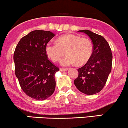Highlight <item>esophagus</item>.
<instances>
[{
  "label": "esophagus",
  "instance_id": "1",
  "mask_svg": "<svg viewBox=\"0 0 128 128\" xmlns=\"http://www.w3.org/2000/svg\"><path fill=\"white\" fill-rule=\"evenodd\" d=\"M68 70V68H60V71H67Z\"/></svg>",
  "mask_w": 128,
  "mask_h": 128
}]
</instances>
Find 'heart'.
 <instances>
[{
	"instance_id": "1",
	"label": "heart",
	"mask_w": 128,
	"mask_h": 128,
	"mask_svg": "<svg viewBox=\"0 0 128 128\" xmlns=\"http://www.w3.org/2000/svg\"><path fill=\"white\" fill-rule=\"evenodd\" d=\"M44 50L48 58L54 62L58 61L66 52L68 55L60 61L62 65L69 66L76 63L78 65H82L91 57L93 46L90 41L86 38L66 34L58 37L57 42L46 43Z\"/></svg>"
}]
</instances>
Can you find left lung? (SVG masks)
<instances>
[{
	"mask_svg": "<svg viewBox=\"0 0 128 128\" xmlns=\"http://www.w3.org/2000/svg\"><path fill=\"white\" fill-rule=\"evenodd\" d=\"M79 32L89 36L93 49L87 63L78 70L79 75L74 83L82 93L92 95L101 91L106 83L112 70V54L108 42L103 36L87 30Z\"/></svg>",
	"mask_w": 128,
	"mask_h": 128,
	"instance_id": "8db88e82",
	"label": "left lung"
}]
</instances>
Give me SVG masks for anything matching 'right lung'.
Instances as JSON below:
<instances>
[{
    "label": "right lung",
    "instance_id": "add662e5",
    "mask_svg": "<svg viewBox=\"0 0 128 128\" xmlns=\"http://www.w3.org/2000/svg\"><path fill=\"white\" fill-rule=\"evenodd\" d=\"M54 36L50 31H32L20 40L13 56L15 74L22 90L39 101L50 96L56 88L55 74L59 69L48 60L44 50Z\"/></svg>",
    "mask_w": 128,
    "mask_h": 128
}]
</instances>
